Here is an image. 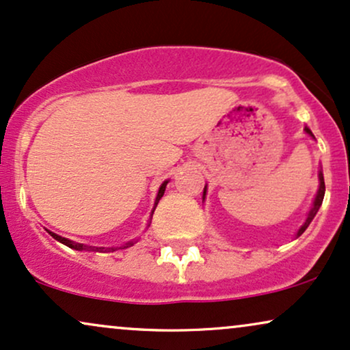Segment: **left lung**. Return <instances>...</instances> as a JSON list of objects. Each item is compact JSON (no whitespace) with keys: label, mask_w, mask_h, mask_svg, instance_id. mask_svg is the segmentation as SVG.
Instances as JSON below:
<instances>
[{"label":"left lung","mask_w":350,"mask_h":350,"mask_svg":"<svg viewBox=\"0 0 350 350\" xmlns=\"http://www.w3.org/2000/svg\"><path fill=\"white\" fill-rule=\"evenodd\" d=\"M304 129H305V133H307V135H308L310 137H313V139H314V136H313L312 129H310L308 126H305ZM318 180H320V187H318L317 196H314V200H313V204H312V208H310V211H308V215H307V219H305V222L301 224L299 230H297L295 237H300L301 234H304L305 230H307V227L310 226V222H312L314 215H317L318 209L321 208L323 198H325V178H323V170H321V168H320V172H318ZM206 193H208V185H206V187H204V191H202V201H204V198H206Z\"/></svg>","instance_id":"8db88e82"}]
</instances>
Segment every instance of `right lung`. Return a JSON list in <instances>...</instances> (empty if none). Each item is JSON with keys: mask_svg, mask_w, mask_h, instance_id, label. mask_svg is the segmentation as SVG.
<instances>
[{"mask_svg": "<svg viewBox=\"0 0 350 350\" xmlns=\"http://www.w3.org/2000/svg\"><path fill=\"white\" fill-rule=\"evenodd\" d=\"M167 183H168V180H165V182H163V183L161 185V188H159L157 196H155L154 208H152V211H150V219H152L154 211H155V208H157V204H159V201H161V198L163 196V191H165ZM150 219H149L148 227L150 226ZM46 232H49V234H50L51 237H53L55 240H58L59 243L66 245V247H70V248H72V250H77V252H98V253H107V252H116V250L129 248V247H133V245L136 243V240H129V241H126V243H124V245H122V247H110V248H105V247H92V245H84V243H77V241L68 240V239H64V237L56 235V234H53V232H50V230H46Z\"/></svg>", "mask_w": 350, "mask_h": 350, "instance_id": "add662e5", "label": "right lung"}]
</instances>
